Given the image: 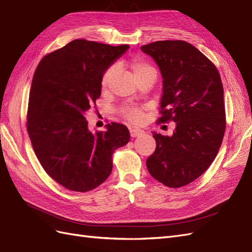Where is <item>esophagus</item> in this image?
Returning a JSON list of instances; mask_svg holds the SVG:
<instances>
[{
	"label": "esophagus",
	"instance_id": "esophagus-1",
	"mask_svg": "<svg viewBox=\"0 0 252 252\" xmlns=\"http://www.w3.org/2000/svg\"><path fill=\"white\" fill-rule=\"evenodd\" d=\"M143 134H145V131L141 130V128H138V127L130 128V135L132 137H137L139 135H143Z\"/></svg>",
	"mask_w": 252,
	"mask_h": 252
}]
</instances>
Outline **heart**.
<instances>
[{
	"label": "heart",
	"mask_w": 252,
	"mask_h": 252,
	"mask_svg": "<svg viewBox=\"0 0 252 252\" xmlns=\"http://www.w3.org/2000/svg\"><path fill=\"white\" fill-rule=\"evenodd\" d=\"M126 67L131 70V72L136 81H138L139 79H141V77L147 74L156 73V70L153 69V67H151L149 63H147L143 60L137 59V57H134V59L126 62ZM114 72H115V68L111 67L108 68L104 73H103L102 80H101V85L103 89H105L109 86V83H111L113 79ZM124 114L126 117L132 122H139L141 120V113L137 108L126 107L124 109Z\"/></svg>",
	"instance_id": "b5f03b06"
}]
</instances>
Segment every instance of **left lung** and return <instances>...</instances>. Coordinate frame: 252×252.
I'll list each match as a JSON object with an SVG mask.
<instances>
[{
    "instance_id": "8db88e82",
    "label": "left lung",
    "mask_w": 252,
    "mask_h": 252,
    "mask_svg": "<svg viewBox=\"0 0 252 252\" xmlns=\"http://www.w3.org/2000/svg\"><path fill=\"white\" fill-rule=\"evenodd\" d=\"M140 50L163 77L158 122H176L172 136L153 132L157 148L147 168L158 182L181 188L209 168L220 148L225 130L220 76L208 57L183 40L156 41Z\"/></svg>"
}]
</instances>
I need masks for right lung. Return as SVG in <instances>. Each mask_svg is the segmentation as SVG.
<instances>
[{"label":"right lung","mask_w":252,"mask_h":252,"mask_svg":"<svg viewBox=\"0 0 252 252\" xmlns=\"http://www.w3.org/2000/svg\"><path fill=\"white\" fill-rule=\"evenodd\" d=\"M130 48L75 39L46 55L32 82L28 132L36 157L48 175L63 188L88 191L113 169V153L130 140L124 125L88 128L85 116L101 95L105 71Z\"/></svg>","instance_id":"obj_1"}]
</instances>
